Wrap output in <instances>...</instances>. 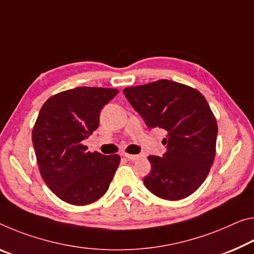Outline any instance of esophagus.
Listing matches in <instances>:
<instances>
[{
  "mask_svg": "<svg viewBox=\"0 0 254 254\" xmlns=\"http://www.w3.org/2000/svg\"><path fill=\"white\" fill-rule=\"evenodd\" d=\"M123 156L127 157V158L130 160H136L140 157L139 155H130V154H123Z\"/></svg>",
  "mask_w": 254,
  "mask_h": 254,
  "instance_id": "obj_1",
  "label": "esophagus"
}]
</instances>
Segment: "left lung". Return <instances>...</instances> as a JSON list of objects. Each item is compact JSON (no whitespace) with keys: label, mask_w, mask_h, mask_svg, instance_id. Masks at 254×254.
Masks as SVG:
<instances>
[{"label":"left lung","mask_w":254,"mask_h":254,"mask_svg":"<svg viewBox=\"0 0 254 254\" xmlns=\"http://www.w3.org/2000/svg\"><path fill=\"white\" fill-rule=\"evenodd\" d=\"M149 128L167 131L163 157L149 156L146 188L165 200L187 198L206 180L216 155L217 122L203 95L185 84L158 80L123 90Z\"/></svg>","instance_id":"1"}]
</instances>
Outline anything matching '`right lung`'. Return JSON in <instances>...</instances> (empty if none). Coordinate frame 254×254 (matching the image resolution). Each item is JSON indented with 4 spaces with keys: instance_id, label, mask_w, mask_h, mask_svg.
<instances>
[{
    "instance_id": "1",
    "label": "right lung",
    "mask_w": 254,
    "mask_h": 254,
    "mask_svg": "<svg viewBox=\"0 0 254 254\" xmlns=\"http://www.w3.org/2000/svg\"><path fill=\"white\" fill-rule=\"evenodd\" d=\"M118 89L78 87L48 98L33 128L40 175L60 199L84 206L105 194L120 164L119 155L88 151L82 141L99 126L102 108Z\"/></svg>"
}]
</instances>
